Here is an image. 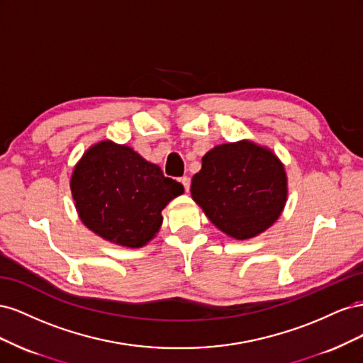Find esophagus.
Instances as JSON below:
<instances>
[{
  "mask_svg": "<svg viewBox=\"0 0 363 363\" xmlns=\"http://www.w3.org/2000/svg\"><path fill=\"white\" fill-rule=\"evenodd\" d=\"M180 182H182V184L184 186V191L188 192L189 188H191V179H189V177H182Z\"/></svg>",
  "mask_w": 363,
  "mask_h": 363,
  "instance_id": "obj_1",
  "label": "esophagus"
}]
</instances>
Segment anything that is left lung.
Returning a JSON list of instances; mask_svg holds the SVG:
<instances>
[{
    "label": "left lung",
    "instance_id": "1",
    "mask_svg": "<svg viewBox=\"0 0 363 363\" xmlns=\"http://www.w3.org/2000/svg\"><path fill=\"white\" fill-rule=\"evenodd\" d=\"M201 162L191 195L218 230L245 240L277 221L288 201V175L272 150L244 139L213 147Z\"/></svg>",
    "mask_w": 363,
    "mask_h": 363
}]
</instances>
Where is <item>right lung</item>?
<instances>
[{"instance_id":"add662e5","label":"right lung","mask_w":363,"mask_h":363,"mask_svg":"<svg viewBox=\"0 0 363 363\" xmlns=\"http://www.w3.org/2000/svg\"><path fill=\"white\" fill-rule=\"evenodd\" d=\"M71 194L82 223L104 240L140 248L160 230L162 211L184 192L156 163L128 145L100 140L72 171Z\"/></svg>"}]
</instances>
